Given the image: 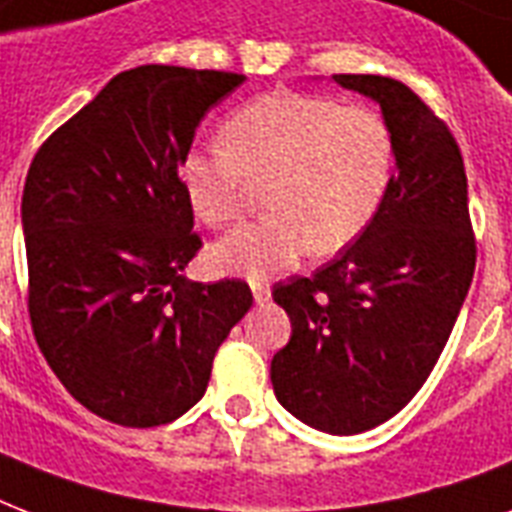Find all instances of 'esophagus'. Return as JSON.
Returning <instances> with one entry per match:
<instances>
[{"instance_id":"1","label":"esophagus","mask_w":512,"mask_h":512,"mask_svg":"<svg viewBox=\"0 0 512 512\" xmlns=\"http://www.w3.org/2000/svg\"><path fill=\"white\" fill-rule=\"evenodd\" d=\"M252 295H255V303L263 305L268 297H271V287L263 284V281H252Z\"/></svg>"}]
</instances>
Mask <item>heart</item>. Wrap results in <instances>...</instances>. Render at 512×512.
I'll return each instance as SVG.
<instances>
[{"label":"heart","instance_id":"1","mask_svg":"<svg viewBox=\"0 0 512 512\" xmlns=\"http://www.w3.org/2000/svg\"><path fill=\"white\" fill-rule=\"evenodd\" d=\"M223 146L191 148L180 185L209 228H228L265 188V215L209 257L217 271L265 279L305 252L337 255L364 236L396 180V135L372 106L308 92H271L233 108Z\"/></svg>","mask_w":512,"mask_h":512}]
</instances>
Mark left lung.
Wrapping results in <instances>:
<instances>
[{"label":"left lung","instance_id":"1","mask_svg":"<svg viewBox=\"0 0 512 512\" xmlns=\"http://www.w3.org/2000/svg\"><path fill=\"white\" fill-rule=\"evenodd\" d=\"M380 103L398 170L372 228L313 276L273 287L292 337L271 361L297 420L353 436L390 420L433 372L476 271L468 177L457 140L390 76L335 74Z\"/></svg>","mask_w":512,"mask_h":512}]
</instances>
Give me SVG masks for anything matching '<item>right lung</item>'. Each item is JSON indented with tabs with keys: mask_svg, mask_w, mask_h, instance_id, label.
Returning <instances> with one entry per match:
<instances>
[{
	"mask_svg": "<svg viewBox=\"0 0 512 512\" xmlns=\"http://www.w3.org/2000/svg\"><path fill=\"white\" fill-rule=\"evenodd\" d=\"M247 76L180 66L116 74L36 151L23 188L28 316L66 390L103 420L156 428L207 390L252 305L249 284H199L180 159Z\"/></svg>",
	"mask_w": 512,
	"mask_h": 512,
	"instance_id": "1",
	"label": "right lung"
}]
</instances>
